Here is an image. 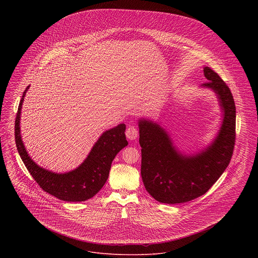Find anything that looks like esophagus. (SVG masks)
<instances>
[{"label":"esophagus","mask_w":258,"mask_h":258,"mask_svg":"<svg viewBox=\"0 0 258 258\" xmlns=\"http://www.w3.org/2000/svg\"><path fill=\"white\" fill-rule=\"evenodd\" d=\"M125 135H126L127 139H130V140H135V139L137 138V136H138V130H137V127H136L135 125L128 126L127 130H126V132H125Z\"/></svg>","instance_id":"34e87169"}]
</instances>
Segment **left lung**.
Segmentation results:
<instances>
[{
  "instance_id": "left-lung-1",
  "label": "left lung",
  "mask_w": 258,
  "mask_h": 258,
  "mask_svg": "<svg viewBox=\"0 0 258 258\" xmlns=\"http://www.w3.org/2000/svg\"><path fill=\"white\" fill-rule=\"evenodd\" d=\"M208 79L202 86L218 95L223 122L214 143L194 157H184L172 145L169 136L158 123L140 120L141 176L148 192L167 204L188 202L205 195L228 166L236 140V107L230 89L221 76L204 68Z\"/></svg>"
}]
</instances>
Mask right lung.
<instances>
[{"instance_id": "right-lung-1", "label": "right lung", "mask_w": 258, "mask_h": 258, "mask_svg": "<svg viewBox=\"0 0 258 258\" xmlns=\"http://www.w3.org/2000/svg\"><path fill=\"white\" fill-rule=\"evenodd\" d=\"M26 88L15 118V143L25 166L38 185L51 196L68 202H81L97 195L108 179L111 163L116 155L127 145L125 124L120 123L99 137L85 161L75 170L57 174L39 167L29 157L20 136V113Z\"/></svg>"}]
</instances>
